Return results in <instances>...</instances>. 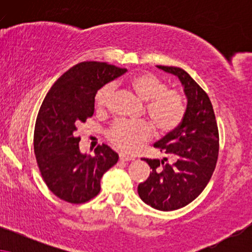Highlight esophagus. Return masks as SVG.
Returning <instances> with one entry per match:
<instances>
[{"label":"esophagus","mask_w":252,"mask_h":252,"mask_svg":"<svg viewBox=\"0 0 252 252\" xmlns=\"http://www.w3.org/2000/svg\"><path fill=\"white\" fill-rule=\"evenodd\" d=\"M119 159L120 160H124V161H128V160H133L134 157L129 156V155H127L125 153H120L119 154Z\"/></svg>","instance_id":"obj_1"}]
</instances>
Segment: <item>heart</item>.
I'll return each mask as SVG.
<instances>
[{"label": "heart", "mask_w": 252, "mask_h": 252, "mask_svg": "<svg viewBox=\"0 0 252 252\" xmlns=\"http://www.w3.org/2000/svg\"><path fill=\"white\" fill-rule=\"evenodd\" d=\"M137 96L147 101L146 110L155 125L161 130H172L184 119L186 103L184 96L177 89L167 88L166 82L150 72H141L129 81ZM113 85L106 84L99 88L95 96L98 109L109 104L113 93ZM153 135V126L146 120H118L110 127L108 137L120 149L134 151L140 144Z\"/></svg>", "instance_id": "b5f03b06"}]
</instances>
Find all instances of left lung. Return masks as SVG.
Returning <instances> with one entry per match:
<instances>
[{"label": "left lung", "instance_id": "8db88e82", "mask_svg": "<svg viewBox=\"0 0 252 252\" xmlns=\"http://www.w3.org/2000/svg\"><path fill=\"white\" fill-rule=\"evenodd\" d=\"M177 75L187 97L184 119L154 147L173 158V163L143 158L153 171L137 187L140 198L159 211H173L194 201L208 185L219 154V132L209 96L185 70L157 65Z\"/></svg>", "mask_w": 252, "mask_h": 252}]
</instances>
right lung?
<instances>
[{
    "mask_svg": "<svg viewBox=\"0 0 252 252\" xmlns=\"http://www.w3.org/2000/svg\"><path fill=\"white\" fill-rule=\"evenodd\" d=\"M126 68L102 62H82L57 79L44 97L34 128V154L40 173L54 195L72 204L94 198L101 179L118 161V154L102 144L94 156L80 153L77 126L94 115L99 88Z\"/></svg>",
    "mask_w": 252,
    "mask_h": 252,
    "instance_id": "right-lung-1",
    "label": "right lung"
}]
</instances>
